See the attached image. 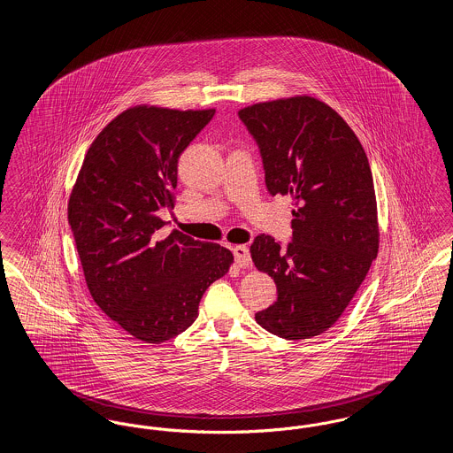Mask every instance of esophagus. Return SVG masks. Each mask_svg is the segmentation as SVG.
<instances>
[{
	"label": "esophagus",
	"mask_w": 453,
	"mask_h": 453,
	"mask_svg": "<svg viewBox=\"0 0 453 453\" xmlns=\"http://www.w3.org/2000/svg\"><path fill=\"white\" fill-rule=\"evenodd\" d=\"M234 253V259H236V265L239 268H248L251 265V257H250V250L246 246H236L233 250Z\"/></svg>",
	"instance_id": "1"
}]
</instances>
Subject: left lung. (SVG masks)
<instances>
[{
    "instance_id": "1",
    "label": "left lung",
    "mask_w": 453,
    "mask_h": 453,
    "mask_svg": "<svg viewBox=\"0 0 453 453\" xmlns=\"http://www.w3.org/2000/svg\"><path fill=\"white\" fill-rule=\"evenodd\" d=\"M258 144L270 195L294 198L292 237L258 234L257 268L277 283V301L257 312L261 327L307 340L340 319L379 251L373 178L345 120L312 96L237 111Z\"/></svg>"
}]
</instances>
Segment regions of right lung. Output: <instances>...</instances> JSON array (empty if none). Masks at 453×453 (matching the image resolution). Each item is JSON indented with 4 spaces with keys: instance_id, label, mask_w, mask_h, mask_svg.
<instances>
[{
    "instance_id": "1",
    "label": "right lung",
    "mask_w": 453,
    "mask_h": 453,
    "mask_svg": "<svg viewBox=\"0 0 453 453\" xmlns=\"http://www.w3.org/2000/svg\"><path fill=\"white\" fill-rule=\"evenodd\" d=\"M216 110L135 107L89 146L67 220L89 294L111 321L146 343L168 342L194 324L211 283L233 253L180 231L156 239L172 209L180 154Z\"/></svg>"
}]
</instances>
